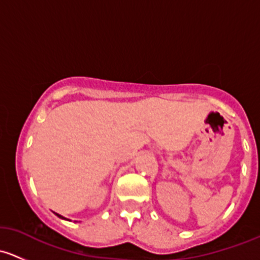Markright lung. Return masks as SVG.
Here are the masks:
<instances>
[{"mask_svg":"<svg viewBox=\"0 0 260 260\" xmlns=\"http://www.w3.org/2000/svg\"><path fill=\"white\" fill-rule=\"evenodd\" d=\"M56 215H57V216L60 217V219H65V217H64V216H61V215H59V214H56ZM65 220H67V219H65Z\"/></svg>","mask_w":260,"mask_h":260,"instance_id":"right-lung-1","label":"right lung"}]
</instances>
